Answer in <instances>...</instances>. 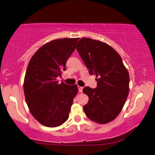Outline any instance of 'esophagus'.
<instances>
[{
  "label": "esophagus",
  "instance_id": "34e87169",
  "mask_svg": "<svg viewBox=\"0 0 155 155\" xmlns=\"http://www.w3.org/2000/svg\"><path fill=\"white\" fill-rule=\"evenodd\" d=\"M78 92H83V87H81V86H78Z\"/></svg>",
  "mask_w": 155,
  "mask_h": 155
}]
</instances>
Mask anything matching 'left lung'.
Instances as JSON below:
<instances>
[{"mask_svg": "<svg viewBox=\"0 0 155 155\" xmlns=\"http://www.w3.org/2000/svg\"><path fill=\"white\" fill-rule=\"evenodd\" d=\"M91 75L97 78V87L83 88L89 97L83 110L90 120L100 124L116 118L129 92V74L122 58L111 46L100 41L82 38L76 47Z\"/></svg>", "mask_w": 155, "mask_h": 155, "instance_id": "8db88e82", "label": "left lung"}]
</instances>
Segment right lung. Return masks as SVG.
<instances>
[{
    "label": "right lung",
    "mask_w": 155,
    "mask_h": 155,
    "mask_svg": "<svg viewBox=\"0 0 155 155\" xmlns=\"http://www.w3.org/2000/svg\"><path fill=\"white\" fill-rule=\"evenodd\" d=\"M79 38H61L45 44L29 61L24 80L26 102L34 117L43 126H59L67 121L77 85L58 84L68 58Z\"/></svg>",
    "instance_id": "obj_1"
}]
</instances>
